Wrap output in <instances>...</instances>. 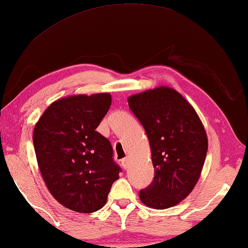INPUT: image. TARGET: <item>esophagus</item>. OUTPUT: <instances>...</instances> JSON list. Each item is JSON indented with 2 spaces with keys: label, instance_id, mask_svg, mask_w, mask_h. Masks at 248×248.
Returning <instances> with one entry per match:
<instances>
[{
  "label": "esophagus",
  "instance_id": "obj_1",
  "mask_svg": "<svg viewBox=\"0 0 248 248\" xmlns=\"http://www.w3.org/2000/svg\"><path fill=\"white\" fill-rule=\"evenodd\" d=\"M122 166H123L124 169H127L130 167V159H128V157H125V159L122 160Z\"/></svg>",
  "mask_w": 248,
  "mask_h": 248
}]
</instances>
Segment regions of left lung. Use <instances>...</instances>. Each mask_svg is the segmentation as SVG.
Masks as SVG:
<instances>
[{"mask_svg":"<svg viewBox=\"0 0 248 248\" xmlns=\"http://www.w3.org/2000/svg\"><path fill=\"white\" fill-rule=\"evenodd\" d=\"M128 106L148 135L154 178L140 191L153 209L178 204L192 191L202 174L208 150L204 127L180 93L161 86L127 98Z\"/></svg>","mask_w":248,"mask_h":248,"instance_id":"obj_1","label":"left lung"}]
</instances>
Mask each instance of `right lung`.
Masks as SVG:
<instances>
[{"mask_svg": "<svg viewBox=\"0 0 248 248\" xmlns=\"http://www.w3.org/2000/svg\"><path fill=\"white\" fill-rule=\"evenodd\" d=\"M108 93L74 95L53 102L33 131L38 166L57 202L89 214L106 203L121 168L110 142L96 131L108 112Z\"/></svg>", "mask_w": 248, "mask_h": 248, "instance_id": "obj_1", "label": "right lung"}]
</instances>
